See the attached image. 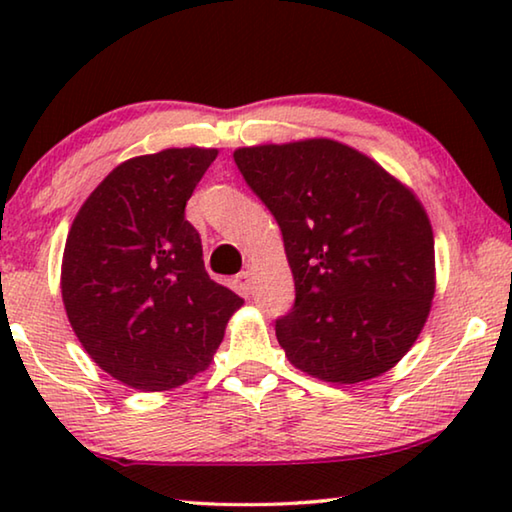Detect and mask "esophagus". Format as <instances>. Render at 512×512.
<instances>
[{"mask_svg":"<svg viewBox=\"0 0 512 512\" xmlns=\"http://www.w3.org/2000/svg\"><path fill=\"white\" fill-rule=\"evenodd\" d=\"M237 284H239V291L244 293V296H248L250 287H253V273H250V271H241V273L237 275Z\"/></svg>","mask_w":512,"mask_h":512,"instance_id":"34e87169","label":"esophagus"}]
</instances>
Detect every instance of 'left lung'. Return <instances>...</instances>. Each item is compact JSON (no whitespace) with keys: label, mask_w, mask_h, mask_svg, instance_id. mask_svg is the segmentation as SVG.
Instances as JSON below:
<instances>
[{"label":"left lung","mask_w":512,"mask_h":512,"mask_svg":"<svg viewBox=\"0 0 512 512\" xmlns=\"http://www.w3.org/2000/svg\"><path fill=\"white\" fill-rule=\"evenodd\" d=\"M235 162L282 230L296 302L275 334L289 361L332 384L391 370L436 293L433 230L418 196L327 137L244 146Z\"/></svg>","instance_id":"8db88e82"}]
</instances>
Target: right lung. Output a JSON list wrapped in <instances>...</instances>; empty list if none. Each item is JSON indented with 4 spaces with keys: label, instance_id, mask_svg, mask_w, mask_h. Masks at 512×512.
I'll list each match as a JSON object with an SVG mask.
<instances>
[{
    "label": "right lung",
    "instance_id": "add662e5",
    "mask_svg": "<svg viewBox=\"0 0 512 512\" xmlns=\"http://www.w3.org/2000/svg\"><path fill=\"white\" fill-rule=\"evenodd\" d=\"M219 151L137 155L81 205L65 241L60 293L69 325L101 370L137 391L203 372L244 305L210 280L185 205Z\"/></svg>",
    "mask_w": 512,
    "mask_h": 512
}]
</instances>
